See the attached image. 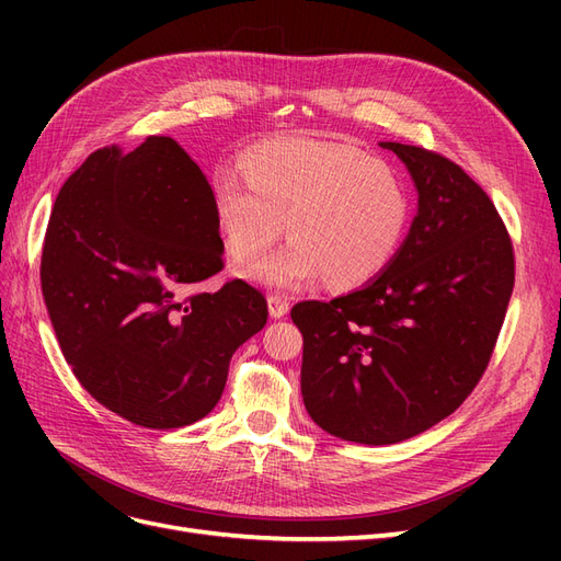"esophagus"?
Listing matches in <instances>:
<instances>
[{
	"instance_id": "1",
	"label": "esophagus",
	"mask_w": 561,
	"mask_h": 561,
	"mask_svg": "<svg viewBox=\"0 0 561 561\" xmlns=\"http://www.w3.org/2000/svg\"><path fill=\"white\" fill-rule=\"evenodd\" d=\"M266 301H268V316L271 318H283V316H287V311H290V301H287L280 295H268Z\"/></svg>"
}]
</instances>
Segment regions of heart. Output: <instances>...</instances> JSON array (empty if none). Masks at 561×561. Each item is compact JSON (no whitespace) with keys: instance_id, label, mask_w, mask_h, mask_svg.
Instances as JSON below:
<instances>
[{"instance_id":"heart-1","label":"heart","mask_w":561,"mask_h":561,"mask_svg":"<svg viewBox=\"0 0 561 561\" xmlns=\"http://www.w3.org/2000/svg\"><path fill=\"white\" fill-rule=\"evenodd\" d=\"M243 173L215 175V219L239 262L274 245L285 227L293 241L243 268L274 290H297L322 276L334 287L363 285L393 260L410 227L404 178L346 142H262L243 157Z\"/></svg>"}]
</instances>
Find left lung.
Here are the masks:
<instances>
[{"label": "left lung", "instance_id": "left-lung-1", "mask_svg": "<svg viewBox=\"0 0 561 561\" xmlns=\"http://www.w3.org/2000/svg\"><path fill=\"white\" fill-rule=\"evenodd\" d=\"M407 165L419 206L377 278L332 301H299L301 398L318 426L396 445L449 416L478 386L515 285L511 236L461 165L379 142Z\"/></svg>", "mask_w": 561, "mask_h": 561}]
</instances>
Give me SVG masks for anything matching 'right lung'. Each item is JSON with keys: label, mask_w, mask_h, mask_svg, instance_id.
I'll use <instances>...</instances> for the list:
<instances>
[{"label": "right lung", "mask_w": 561, "mask_h": 561, "mask_svg": "<svg viewBox=\"0 0 561 561\" xmlns=\"http://www.w3.org/2000/svg\"><path fill=\"white\" fill-rule=\"evenodd\" d=\"M213 190L163 135L98 149L50 210L42 293L79 383L145 428H182L222 398L233 351L266 325L243 280L192 293L222 271Z\"/></svg>", "instance_id": "add662e5"}]
</instances>
